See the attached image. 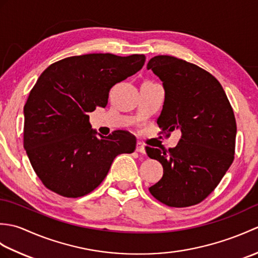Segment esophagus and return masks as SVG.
I'll return each instance as SVG.
<instances>
[{
	"mask_svg": "<svg viewBox=\"0 0 258 258\" xmlns=\"http://www.w3.org/2000/svg\"><path fill=\"white\" fill-rule=\"evenodd\" d=\"M136 152L143 153V154L145 153V146L142 142H138V144H136Z\"/></svg>",
	"mask_w": 258,
	"mask_h": 258,
	"instance_id": "34e87169",
	"label": "esophagus"
}]
</instances>
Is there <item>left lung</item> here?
Listing matches in <instances>:
<instances>
[{"mask_svg": "<svg viewBox=\"0 0 258 258\" xmlns=\"http://www.w3.org/2000/svg\"><path fill=\"white\" fill-rule=\"evenodd\" d=\"M147 70L160 78L165 90L157 118L162 133L182 132L173 149H145L164 172L150 193L171 207L199 204L216 188L234 161L236 120L231 103L220 82L193 63L157 55L147 63Z\"/></svg>", "mask_w": 258, "mask_h": 258, "instance_id": "1", "label": "left lung"}]
</instances>
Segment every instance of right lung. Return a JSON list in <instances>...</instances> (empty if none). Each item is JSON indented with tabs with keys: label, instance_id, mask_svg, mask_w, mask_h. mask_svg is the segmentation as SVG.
Here are the masks:
<instances>
[{
	"label": "right lung",
	"instance_id": "add662e5",
	"mask_svg": "<svg viewBox=\"0 0 258 258\" xmlns=\"http://www.w3.org/2000/svg\"><path fill=\"white\" fill-rule=\"evenodd\" d=\"M144 63L143 54H85L53 63L40 75L24 105L23 144L46 188L71 199L87 195L115 157L135 151V136L126 131L96 136L89 113L105 107L109 90Z\"/></svg>",
	"mask_w": 258,
	"mask_h": 258
}]
</instances>
